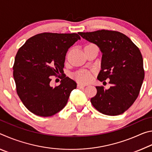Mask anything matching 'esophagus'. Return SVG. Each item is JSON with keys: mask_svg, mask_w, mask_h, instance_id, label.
I'll use <instances>...</instances> for the list:
<instances>
[{"mask_svg": "<svg viewBox=\"0 0 152 152\" xmlns=\"http://www.w3.org/2000/svg\"><path fill=\"white\" fill-rule=\"evenodd\" d=\"M84 86H85V85H84V84H78V85H77V87H78V88H84Z\"/></svg>", "mask_w": 152, "mask_h": 152, "instance_id": "obj_1", "label": "esophagus"}]
</instances>
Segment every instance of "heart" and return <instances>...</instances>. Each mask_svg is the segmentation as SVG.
I'll list each match as a JSON object with an SVG mask.
<instances>
[{
    "label": "heart",
    "mask_w": 152,
    "mask_h": 152,
    "mask_svg": "<svg viewBox=\"0 0 152 152\" xmlns=\"http://www.w3.org/2000/svg\"><path fill=\"white\" fill-rule=\"evenodd\" d=\"M74 78L77 81L81 83H87L91 80L92 76L91 74L88 72L86 71H80L74 74Z\"/></svg>",
    "instance_id": "heart-1"
}]
</instances>
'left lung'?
I'll list each match as a JSON object with an SVG mask.
<instances>
[{
    "label": "left lung",
    "mask_w": 152,
    "mask_h": 152,
    "mask_svg": "<svg viewBox=\"0 0 152 152\" xmlns=\"http://www.w3.org/2000/svg\"><path fill=\"white\" fill-rule=\"evenodd\" d=\"M88 42L96 45L102 53L97 78L110 80L111 86H96V94L91 102L98 111L115 116L126 111L140 93L144 79L143 61L139 48L127 36L115 31L79 32Z\"/></svg>",
    "instance_id": "8db88e82"
}]
</instances>
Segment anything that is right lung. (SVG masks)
<instances>
[{
    "mask_svg": "<svg viewBox=\"0 0 152 152\" xmlns=\"http://www.w3.org/2000/svg\"><path fill=\"white\" fill-rule=\"evenodd\" d=\"M80 37L77 33H43L29 38L15 56L13 77L17 92L27 109L40 117L62 110L76 82L64 76L58 86L50 76L63 71L67 51Z\"/></svg>",
    "mask_w": 152,
    "mask_h": 152,
    "instance_id": "add662e5",
    "label": "right lung"
}]
</instances>
